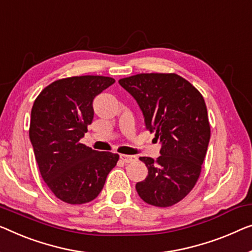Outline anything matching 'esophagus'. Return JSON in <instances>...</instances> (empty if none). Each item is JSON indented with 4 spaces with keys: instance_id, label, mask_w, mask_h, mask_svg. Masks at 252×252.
I'll return each instance as SVG.
<instances>
[{
    "instance_id": "1",
    "label": "esophagus",
    "mask_w": 252,
    "mask_h": 252,
    "mask_svg": "<svg viewBox=\"0 0 252 252\" xmlns=\"http://www.w3.org/2000/svg\"><path fill=\"white\" fill-rule=\"evenodd\" d=\"M120 159H121L122 162H125V163H131V162H133V160H136V157L130 156V155H125V154H122V155H120Z\"/></svg>"
}]
</instances>
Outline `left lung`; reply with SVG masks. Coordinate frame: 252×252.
I'll list each match as a JSON object with an SVG mask.
<instances>
[{
	"label": "left lung",
	"instance_id": "8db88e82",
	"mask_svg": "<svg viewBox=\"0 0 252 252\" xmlns=\"http://www.w3.org/2000/svg\"><path fill=\"white\" fill-rule=\"evenodd\" d=\"M119 84L136 99L145 126L160 144L156 160L140 157L148 168L136 190L142 200L168 207L192 190L207 153L210 126L201 94L175 73H140Z\"/></svg>",
	"mask_w": 252,
	"mask_h": 252
}]
</instances>
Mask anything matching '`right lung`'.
<instances>
[{
    "mask_svg": "<svg viewBox=\"0 0 252 252\" xmlns=\"http://www.w3.org/2000/svg\"><path fill=\"white\" fill-rule=\"evenodd\" d=\"M114 82L102 76L61 79L32 105L29 138L39 172L52 192L67 204L94 200L119 160L118 154L80 144L93 122L94 98Z\"/></svg>",
    "mask_w": 252,
    "mask_h": 252,
    "instance_id": "1",
    "label": "right lung"
}]
</instances>
